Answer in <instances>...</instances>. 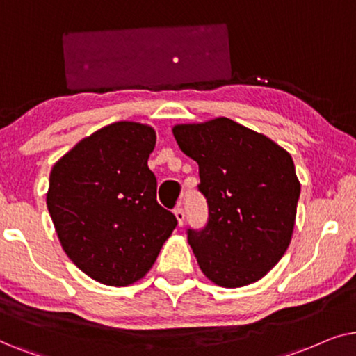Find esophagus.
I'll use <instances>...</instances> for the list:
<instances>
[{
	"mask_svg": "<svg viewBox=\"0 0 356 356\" xmlns=\"http://www.w3.org/2000/svg\"><path fill=\"white\" fill-rule=\"evenodd\" d=\"M174 215H175V220H177V222H179V226H182L184 220H186V213H184V208L182 207L175 208Z\"/></svg>",
	"mask_w": 356,
	"mask_h": 356,
	"instance_id": "1",
	"label": "esophagus"
}]
</instances>
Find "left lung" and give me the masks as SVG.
Listing matches in <instances>:
<instances>
[{
	"instance_id": "8db88e82",
	"label": "left lung",
	"mask_w": 356,
	"mask_h": 356,
	"mask_svg": "<svg viewBox=\"0 0 356 356\" xmlns=\"http://www.w3.org/2000/svg\"><path fill=\"white\" fill-rule=\"evenodd\" d=\"M179 148L197 161L208 225L188 244L208 280L241 288L264 278L286 252L301 184L285 148L226 117L172 127Z\"/></svg>"
}]
</instances>
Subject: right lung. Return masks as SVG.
<instances>
[{
	"label": "right lung",
	"mask_w": 356,
	"mask_h": 356,
	"mask_svg": "<svg viewBox=\"0 0 356 356\" xmlns=\"http://www.w3.org/2000/svg\"><path fill=\"white\" fill-rule=\"evenodd\" d=\"M154 146L151 125L115 122L76 143L51 168L47 208L61 248L102 285L143 278L177 225L156 202L148 168Z\"/></svg>",
	"instance_id": "right-lung-1"
}]
</instances>
